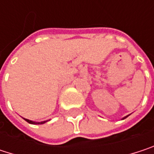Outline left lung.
Returning a JSON list of instances; mask_svg holds the SVG:
<instances>
[{
  "label": "left lung",
  "instance_id": "left-lung-1",
  "mask_svg": "<svg viewBox=\"0 0 154 154\" xmlns=\"http://www.w3.org/2000/svg\"><path fill=\"white\" fill-rule=\"evenodd\" d=\"M127 117H128V116H127ZM127 117H125V118H127Z\"/></svg>",
  "mask_w": 154,
  "mask_h": 154
}]
</instances>
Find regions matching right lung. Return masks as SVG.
<instances>
[{
	"mask_svg": "<svg viewBox=\"0 0 154 154\" xmlns=\"http://www.w3.org/2000/svg\"><path fill=\"white\" fill-rule=\"evenodd\" d=\"M26 119V121H27V122L30 123V124H44V123L46 122V121H44V122H41V123H40V122H39V123H35V122H33L32 120H29V119Z\"/></svg>",
	"mask_w": 154,
	"mask_h": 154,
	"instance_id": "add662e5",
	"label": "right lung"
}]
</instances>
